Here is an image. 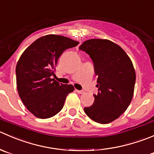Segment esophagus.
Listing matches in <instances>:
<instances>
[{
    "label": "esophagus",
    "instance_id": "1",
    "mask_svg": "<svg viewBox=\"0 0 154 154\" xmlns=\"http://www.w3.org/2000/svg\"><path fill=\"white\" fill-rule=\"evenodd\" d=\"M75 91H76L78 94H82L85 93L83 91H79V90H77V89H75Z\"/></svg>",
    "mask_w": 154,
    "mask_h": 154
}]
</instances>
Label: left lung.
Here are the masks:
<instances>
[{"label":"left lung","mask_w":154,"mask_h":154,"mask_svg":"<svg viewBox=\"0 0 154 154\" xmlns=\"http://www.w3.org/2000/svg\"><path fill=\"white\" fill-rule=\"evenodd\" d=\"M79 49L92 59L99 88L92 106L85 108V114L96 122L109 124L132 101L136 78L132 60L121 46L109 39H88Z\"/></svg>","instance_id":"1"}]
</instances>
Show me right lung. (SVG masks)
<instances>
[{"label": "right lung", "instance_id": "right-lung-1", "mask_svg": "<svg viewBox=\"0 0 154 154\" xmlns=\"http://www.w3.org/2000/svg\"><path fill=\"white\" fill-rule=\"evenodd\" d=\"M79 42L63 36L48 34L39 37L21 55L16 67L19 95L27 110L35 117L45 119L58 113L72 85L59 84L54 79L59 57L66 49Z\"/></svg>", "mask_w": 154, "mask_h": 154}]
</instances>
